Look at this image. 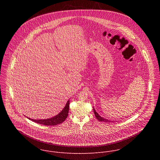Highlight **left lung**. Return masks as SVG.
Masks as SVG:
<instances>
[{
  "instance_id": "obj_1",
  "label": "left lung",
  "mask_w": 160,
  "mask_h": 160,
  "mask_svg": "<svg viewBox=\"0 0 160 160\" xmlns=\"http://www.w3.org/2000/svg\"><path fill=\"white\" fill-rule=\"evenodd\" d=\"M93 112H94V114H95V117L97 118V119L98 120H99V121H103V122H110V121H109V120H108V119H104L103 118H102V117H101L100 115H98V114L96 112V111L95 110L94 108H93Z\"/></svg>"
}]
</instances>
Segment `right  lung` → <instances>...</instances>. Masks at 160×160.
Instances as JSON below:
<instances>
[{
    "instance_id": "obj_1",
    "label": "right lung",
    "mask_w": 160,
    "mask_h": 160,
    "mask_svg": "<svg viewBox=\"0 0 160 160\" xmlns=\"http://www.w3.org/2000/svg\"><path fill=\"white\" fill-rule=\"evenodd\" d=\"M69 107V100H68L66 104V106L64 107L63 110L57 116H55L53 118H48L47 119H32L28 118L29 119L32 121L36 122V123L43 124L45 126H55L63 122L67 119L68 115Z\"/></svg>"
}]
</instances>
